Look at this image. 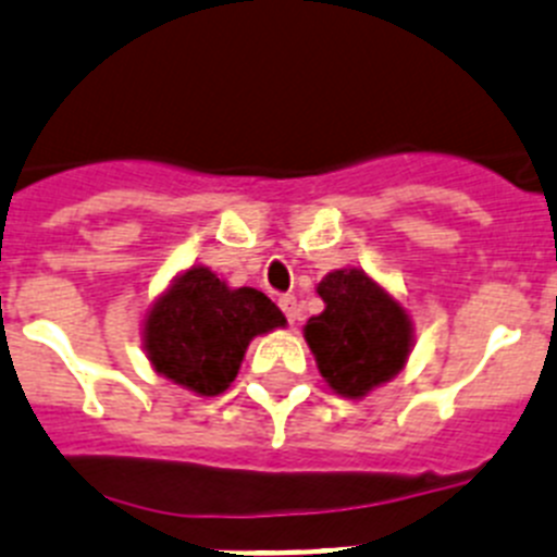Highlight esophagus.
Masks as SVG:
<instances>
[{
    "label": "esophagus",
    "instance_id": "1",
    "mask_svg": "<svg viewBox=\"0 0 557 557\" xmlns=\"http://www.w3.org/2000/svg\"><path fill=\"white\" fill-rule=\"evenodd\" d=\"M278 306H282V312L287 314L289 323H295V320L300 318V306L295 295H282V298H278Z\"/></svg>",
    "mask_w": 557,
    "mask_h": 557
}]
</instances>
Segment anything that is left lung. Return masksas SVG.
Listing matches in <instances>:
<instances>
[{
	"instance_id": "1",
	"label": "left lung",
	"mask_w": 557,
	"mask_h": 557,
	"mask_svg": "<svg viewBox=\"0 0 557 557\" xmlns=\"http://www.w3.org/2000/svg\"><path fill=\"white\" fill-rule=\"evenodd\" d=\"M325 309L309 318L304 336L325 384L359 400L406 367L414 329L406 309L364 270H334L318 284Z\"/></svg>"
}]
</instances>
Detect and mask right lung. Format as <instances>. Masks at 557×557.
I'll return each mask as SVG.
<instances>
[{"label": "right lung", "mask_w": 557, "mask_h": 557, "mask_svg": "<svg viewBox=\"0 0 557 557\" xmlns=\"http://www.w3.org/2000/svg\"><path fill=\"white\" fill-rule=\"evenodd\" d=\"M278 325H287V318L268 295L232 289L209 268L193 264L146 314L143 348L160 375L215 397L237 379L248 342Z\"/></svg>", "instance_id": "add662e5"}]
</instances>
